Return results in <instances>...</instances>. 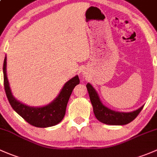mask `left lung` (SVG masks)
<instances>
[{
	"label": "left lung",
	"instance_id": "left-lung-1",
	"mask_svg": "<svg viewBox=\"0 0 157 157\" xmlns=\"http://www.w3.org/2000/svg\"><path fill=\"white\" fill-rule=\"evenodd\" d=\"M86 87L90 97V102L93 106L95 117L102 123L113 125H126L133 121L138 116L144 107V106H142L136 110L129 113L112 110L103 104L96 90L92 87L90 83L87 84Z\"/></svg>",
	"mask_w": 157,
	"mask_h": 157
}]
</instances>
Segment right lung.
<instances>
[{
  "instance_id": "add662e5",
  "label": "right lung",
  "mask_w": 157,
  "mask_h": 157,
  "mask_svg": "<svg viewBox=\"0 0 157 157\" xmlns=\"http://www.w3.org/2000/svg\"><path fill=\"white\" fill-rule=\"evenodd\" d=\"M6 56L4 58L3 72L4 85L6 98L13 109L28 123L38 128H47L57 125L62 121L70 95L74 88L79 84L78 75L69 79L63 87L59 95L49 104L39 107L29 106L17 101L12 94L6 76Z\"/></svg>"
}]
</instances>
